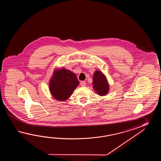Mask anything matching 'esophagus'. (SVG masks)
I'll list each match as a JSON object with an SVG mask.
<instances>
[{"instance_id": "esophagus-1", "label": "esophagus", "mask_w": 161, "mask_h": 161, "mask_svg": "<svg viewBox=\"0 0 161 161\" xmlns=\"http://www.w3.org/2000/svg\"><path fill=\"white\" fill-rule=\"evenodd\" d=\"M80 85L81 86H83V87H84V86H85L86 83V82H85V81H81Z\"/></svg>"}]
</instances>
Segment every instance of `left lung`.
Returning a JSON list of instances; mask_svg holds the SVG:
<instances>
[{"label":"left lung","mask_w":161,"mask_h":161,"mask_svg":"<svg viewBox=\"0 0 161 161\" xmlns=\"http://www.w3.org/2000/svg\"><path fill=\"white\" fill-rule=\"evenodd\" d=\"M92 84L94 90L99 96H105L109 92V85L106 76L100 71L97 70L94 73Z\"/></svg>","instance_id":"8db88e82"}]
</instances>
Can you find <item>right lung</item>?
Masks as SVG:
<instances>
[{"mask_svg":"<svg viewBox=\"0 0 161 161\" xmlns=\"http://www.w3.org/2000/svg\"><path fill=\"white\" fill-rule=\"evenodd\" d=\"M79 83L76 75L71 71L64 68L56 69L49 81V90L54 98L64 101Z\"/></svg>","mask_w":161,"mask_h":161,"instance_id":"1","label":"right lung"}]
</instances>
